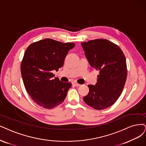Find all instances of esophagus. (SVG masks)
I'll return each instance as SVG.
<instances>
[{
  "instance_id": "34e87169",
  "label": "esophagus",
  "mask_w": 146,
  "mask_h": 146,
  "mask_svg": "<svg viewBox=\"0 0 146 146\" xmlns=\"http://www.w3.org/2000/svg\"><path fill=\"white\" fill-rule=\"evenodd\" d=\"M72 84L73 85H75V86H76V87H79V86H80V85L79 84H78V83H77L76 82H72Z\"/></svg>"
}]
</instances>
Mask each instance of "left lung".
Here are the masks:
<instances>
[{
  "instance_id": "8db88e82",
  "label": "left lung",
  "mask_w": 146,
  "mask_h": 146,
  "mask_svg": "<svg viewBox=\"0 0 146 146\" xmlns=\"http://www.w3.org/2000/svg\"><path fill=\"white\" fill-rule=\"evenodd\" d=\"M90 66L99 70L98 82L89 85L84 97L86 104L97 110L108 108L120 96L127 78V65L120 47L106 39L81 42Z\"/></svg>"
}]
</instances>
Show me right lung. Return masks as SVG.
<instances>
[{
  "mask_svg": "<svg viewBox=\"0 0 146 146\" xmlns=\"http://www.w3.org/2000/svg\"><path fill=\"white\" fill-rule=\"evenodd\" d=\"M73 42L46 38L31 44L21 63V73L27 93L36 104L46 109L53 108L64 102L71 82H63L52 72L62 67Z\"/></svg>",
  "mask_w": 146,
  "mask_h": 146,
  "instance_id": "add662e5",
  "label": "right lung"
}]
</instances>
